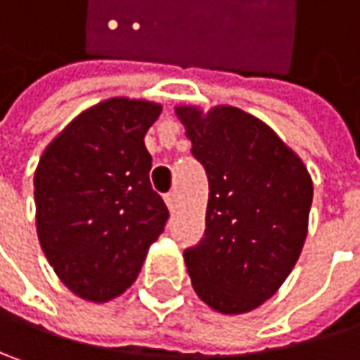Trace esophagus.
<instances>
[{"instance_id": "34e87169", "label": "esophagus", "mask_w": 360, "mask_h": 360, "mask_svg": "<svg viewBox=\"0 0 360 360\" xmlns=\"http://www.w3.org/2000/svg\"><path fill=\"white\" fill-rule=\"evenodd\" d=\"M165 202H167L169 210H175V208H177L179 198H177V193H175V191H171V193H167V195H165Z\"/></svg>"}]
</instances>
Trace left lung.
Segmentation results:
<instances>
[{"label":"left lung","mask_w":360,"mask_h":360,"mask_svg":"<svg viewBox=\"0 0 360 360\" xmlns=\"http://www.w3.org/2000/svg\"><path fill=\"white\" fill-rule=\"evenodd\" d=\"M175 113L208 175L206 235L183 259L195 295L224 315L268 301L307 239L313 181L278 134L231 105Z\"/></svg>","instance_id":"1"}]
</instances>
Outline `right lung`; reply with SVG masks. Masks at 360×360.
<instances>
[{"label": "right lung", "mask_w": 360, "mask_h": 360, "mask_svg": "<svg viewBox=\"0 0 360 360\" xmlns=\"http://www.w3.org/2000/svg\"><path fill=\"white\" fill-rule=\"evenodd\" d=\"M162 105L115 96L72 119L34 171L37 235L57 278L107 303L140 274L169 210L150 185L144 136Z\"/></svg>", "instance_id": "add662e5"}]
</instances>
